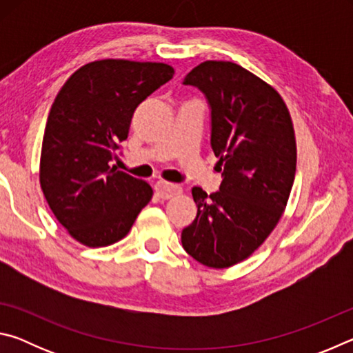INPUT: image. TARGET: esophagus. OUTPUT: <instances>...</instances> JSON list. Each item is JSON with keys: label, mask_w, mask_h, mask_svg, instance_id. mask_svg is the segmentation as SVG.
Masks as SVG:
<instances>
[{"label": "esophagus", "mask_w": 353, "mask_h": 353, "mask_svg": "<svg viewBox=\"0 0 353 353\" xmlns=\"http://www.w3.org/2000/svg\"><path fill=\"white\" fill-rule=\"evenodd\" d=\"M154 188H155V193L159 194V198H162V199H170V198H172V196H176L182 191V188L179 187V185L165 182V181H159L157 183H155Z\"/></svg>", "instance_id": "1"}]
</instances>
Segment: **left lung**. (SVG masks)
I'll return each mask as SVG.
<instances>
[{
    "label": "left lung",
    "instance_id": "1",
    "mask_svg": "<svg viewBox=\"0 0 353 353\" xmlns=\"http://www.w3.org/2000/svg\"><path fill=\"white\" fill-rule=\"evenodd\" d=\"M183 83L210 104L223 182L212 194L191 190L198 214L182 230V246L202 265L223 270L252 255L282 218L296 174L294 128L276 88L234 62H202Z\"/></svg>",
    "mask_w": 353,
    "mask_h": 353
}]
</instances>
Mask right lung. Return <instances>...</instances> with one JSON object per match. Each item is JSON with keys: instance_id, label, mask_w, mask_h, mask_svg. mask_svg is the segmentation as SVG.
Masks as SVG:
<instances>
[{"instance_id": "obj_1", "label": "right lung", "mask_w": 353, "mask_h": 353, "mask_svg": "<svg viewBox=\"0 0 353 353\" xmlns=\"http://www.w3.org/2000/svg\"><path fill=\"white\" fill-rule=\"evenodd\" d=\"M172 76L166 63L103 59L74 71L57 93L41 143L40 187L59 223L83 246L121 240L151 201V185L110 162L137 107Z\"/></svg>"}]
</instances>
